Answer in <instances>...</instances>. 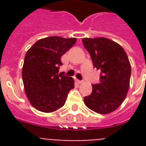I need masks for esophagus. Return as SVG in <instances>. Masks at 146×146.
I'll use <instances>...</instances> for the list:
<instances>
[{"mask_svg":"<svg viewBox=\"0 0 146 146\" xmlns=\"http://www.w3.org/2000/svg\"><path fill=\"white\" fill-rule=\"evenodd\" d=\"M76 81H77V82L78 83H79V84H82V82H83V81H81V80H76Z\"/></svg>","mask_w":146,"mask_h":146,"instance_id":"obj_1","label":"esophagus"}]
</instances>
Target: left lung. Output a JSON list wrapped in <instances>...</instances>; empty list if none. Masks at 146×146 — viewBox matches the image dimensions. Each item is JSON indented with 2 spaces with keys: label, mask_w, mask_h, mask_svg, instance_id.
<instances>
[{
  "label": "left lung",
  "mask_w": 146,
  "mask_h": 146,
  "mask_svg": "<svg viewBox=\"0 0 146 146\" xmlns=\"http://www.w3.org/2000/svg\"><path fill=\"white\" fill-rule=\"evenodd\" d=\"M94 66L101 71L99 82L92 85L90 96L84 98L89 109L101 114L113 112L121 105L129 88L131 65L124 49L107 38H82Z\"/></svg>",
  "instance_id": "8db88e82"
}]
</instances>
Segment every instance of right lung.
Masks as SVG:
<instances>
[{"mask_svg":"<svg viewBox=\"0 0 146 146\" xmlns=\"http://www.w3.org/2000/svg\"><path fill=\"white\" fill-rule=\"evenodd\" d=\"M76 42V38L50 36L38 40L27 50L22 77L26 97L38 111L51 113L62 108L74 88L73 78L58 72L61 57Z\"/></svg>","mask_w":146,"mask_h":146,"instance_id":"1","label":"right lung"}]
</instances>
